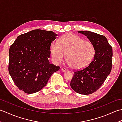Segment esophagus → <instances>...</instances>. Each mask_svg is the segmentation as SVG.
<instances>
[{
    "mask_svg": "<svg viewBox=\"0 0 122 122\" xmlns=\"http://www.w3.org/2000/svg\"><path fill=\"white\" fill-rule=\"evenodd\" d=\"M61 71L63 72H66V68H62Z\"/></svg>",
    "mask_w": 122,
    "mask_h": 122,
    "instance_id": "1",
    "label": "esophagus"
}]
</instances>
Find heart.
Returning <instances> with one entry per match:
<instances>
[{
	"mask_svg": "<svg viewBox=\"0 0 122 122\" xmlns=\"http://www.w3.org/2000/svg\"><path fill=\"white\" fill-rule=\"evenodd\" d=\"M50 52L54 63L59 64L64 60L76 70L86 68L94 58L95 49L94 45L76 35L68 33L62 36L59 42H53Z\"/></svg>",
	"mask_w": 122,
	"mask_h": 122,
	"instance_id": "heart-1",
	"label": "heart"
}]
</instances>
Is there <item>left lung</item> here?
I'll return each mask as SVG.
<instances>
[{"instance_id": "obj_1", "label": "left lung", "mask_w": 122, "mask_h": 122, "mask_svg": "<svg viewBox=\"0 0 122 122\" xmlns=\"http://www.w3.org/2000/svg\"><path fill=\"white\" fill-rule=\"evenodd\" d=\"M78 32L86 36L94 45L95 52L89 66L74 72L70 85L76 93L88 95L97 91L110 74L112 69V48L104 36L90 31Z\"/></svg>"}]
</instances>
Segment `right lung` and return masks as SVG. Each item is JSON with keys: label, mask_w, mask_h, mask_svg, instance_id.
I'll list each match as a JSON object with an SVG mask.
<instances>
[{"label": "right lung", "mask_w": 122, "mask_h": 122, "mask_svg": "<svg viewBox=\"0 0 122 122\" xmlns=\"http://www.w3.org/2000/svg\"><path fill=\"white\" fill-rule=\"evenodd\" d=\"M58 36L50 31L33 30L18 36L10 46L9 72L20 90L28 94L39 91L60 69L48 60L51 43Z\"/></svg>", "instance_id": "right-lung-1"}]
</instances>
